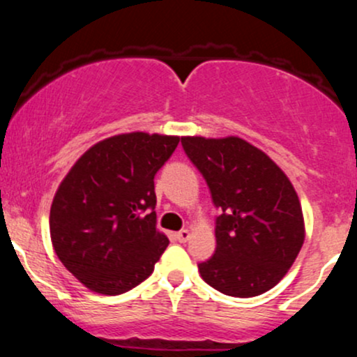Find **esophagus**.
<instances>
[{"mask_svg":"<svg viewBox=\"0 0 357 357\" xmlns=\"http://www.w3.org/2000/svg\"><path fill=\"white\" fill-rule=\"evenodd\" d=\"M190 236H191L190 230H181V231L176 233V238H178V241H181V243H184V241L190 240Z\"/></svg>","mask_w":357,"mask_h":357,"instance_id":"esophagus-1","label":"esophagus"}]
</instances>
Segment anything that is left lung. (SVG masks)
<instances>
[{
    "mask_svg": "<svg viewBox=\"0 0 357 357\" xmlns=\"http://www.w3.org/2000/svg\"><path fill=\"white\" fill-rule=\"evenodd\" d=\"M181 144L221 210L215 255L198 264L203 280L231 297L267 292L304 245V216L292 183L264 151L240 137L192 136L181 137Z\"/></svg>",
    "mask_w": 357,
    "mask_h": 357,
    "instance_id": "1",
    "label": "left lung"
}]
</instances>
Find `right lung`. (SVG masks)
Returning a JSON list of instances; mask_svg holds the SVG:
<instances>
[{
	"label": "right lung",
	"instance_id": "add662e5",
	"mask_svg": "<svg viewBox=\"0 0 357 357\" xmlns=\"http://www.w3.org/2000/svg\"><path fill=\"white\" fill-rule=\"evenodd\" d=\"M178 142L147 132L104 139L60 183L50 210L53 250L92 292L119 296L153 273L169 243L155 230L154 176Z\"/></svg>",
	"mask_w": 357,
	"mask_h": 357
}]
</instances>
